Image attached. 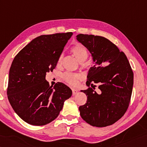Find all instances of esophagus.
<instances>
[{"instance_id":"obj_1","label":"esophagus","mask_w":147,"mask_h":147,"mask_svg":"<svg viewBox=\"0 0 147 147\" xmlns=\"http://www.w3.org/2000/svg\"><path fill=\"white\" fill-rule=\"evenodd\" d=\"M77 93H78V90L76 89H72V94H73V96L76 95Z\"/></svg>"}]
</instances>
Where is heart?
I'll list each match as a JSON object with an SVG mask.
<instances>
[{"instance_id":"heart-1","label":"heart","mask_w":147,"mask_h":147,"mask_svg":"<svg viewBox=\"0 0 147 147\" xmlns=\"http://www.w3.org/2000/svg\"><path fill=\"white\" fill-rule=\"evenodd\" d=\"M71 50L79 61H85L88 58V51H87L86 48L83 45H82L81 44H76V45H74L71 48ZM61 60L62 55L59 57L58 59V63H61ZM63 78L64 80L68 84H71V85H75L78 83V80L80 78V76H79V74L67 72V73L64 74Z\"/></svg>"}]
</instances>
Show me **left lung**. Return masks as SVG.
<instances>
[{"mask_svg": "<svg viewBox=\"0 0 147 147\" xmlns=\"http://www.w3.org/2000/svg\"><path fill=\"white\" fill-rule=\"evenodd\" d=\"M77 40L89 50L94 63L87 76L89 88L81 90L87 101L79 108L81 116L94 127L111 125L123 116L129 106L134 84L130 64L125 54L106 38L79 34ZM94 83L99 84V92L94 90Z\"/></svg>", "mask_w": 147, "mask_h": 147, "instance_id": "1", "label": "left lung"}]
</instances>
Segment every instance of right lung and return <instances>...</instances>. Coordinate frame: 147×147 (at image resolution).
<instances>
[{
	"label": "right lung",
	"instance_id": "1",
	"mask_svg": "<svg viewBox=\"0 0 147 147\" xmlns=\"http://www.w3.org/2000/svg\"><path fill=\"white\" fill-rule=\"evenodd\" d=\"M71 32L38 36L15 57L10 67L7 98L15 113L32 125L52 121L71 96V90L63 83L50 86L46 80L53 71Z\"/></svg>",
	"mask_w": 147,
	"mask_h": 147
}]
</instances>
